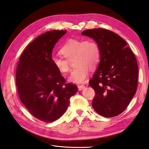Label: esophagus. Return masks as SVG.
I'll list each match as a JSON object with an SVG mask.
<instances>
[{
  "label": "esophagus",
  "mask_w": 149,
  "mask_h": 149,
  "mask_svg": "<svg viewBox=\"0 0 149 149\" xmlns=\"http://www.w3.org/2000/svg\"><path fill=\"white\" fill-rule=\"evenodd\" d=\"M85 88V86L84 85H78V88L79 91H81L84 88Z\"/></svg>",
  "instance_id": "1"
}]
</instances>
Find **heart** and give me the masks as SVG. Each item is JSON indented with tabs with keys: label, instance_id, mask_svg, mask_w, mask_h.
Returning <instances> with one entry per match:
<instances>
[{
	"label": "heart",
	"instance_id": "obj_1",
	"mask_svg": "<svg viewBox=\"0 0 149 149\" xmlns=\"http://www.w3.org/2000/svg\"><path fill=\"white\" fill-rule=\"evenodd\" d=\"M61 55L66 58L57 56L52 57L53 66L63 74L70 71L68 61L75 58V65L77 68L71 72L68 81L74 83L85 81L89 75V69L94 70L101 60V50L98 44L93 40H68L60 49Z\"/></svg>",
	"mask_w": 149,
	"mask_h": 149
}]
</instances>
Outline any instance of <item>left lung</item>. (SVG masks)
Segmentation results:
<instances>
[{"mask_svg": "<svg viewBox=\"0 0 149 149\" xmlns=\"http://www.w3.org/2000/svg\"><path fill=\"white\" fill-rule=\"evenodd\" d=\"M81 35L92 38L101 50L100 62L89 81L96 93L93 109L106 118L118 116L136 92L139 70L136 56L127 42L110 30L94 29Z\"/></svg>", "mask_w": 149, "mask_h": 149, "instance_id": "left-lung-1", "label": "left lung"}]
</instances>
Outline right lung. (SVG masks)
<instances>
[{"label": "right lung", "mask_w": 149, "mask_h": 149, "mask_svg": "<svg viewBox=\"0 0 149 149\" xmlns=\"http://www.w3.org/2000/svg\"><path fill=\"white\" fill-rule=\"evenodd\" d=\"M66 30H53L38 36L25 49L16 71L20 100L30 113L45 123L59 119L66 111L70 99L78 91L52 62V50Z\"/></svg>", "instance_id": "add662e5"}]
</instances>
